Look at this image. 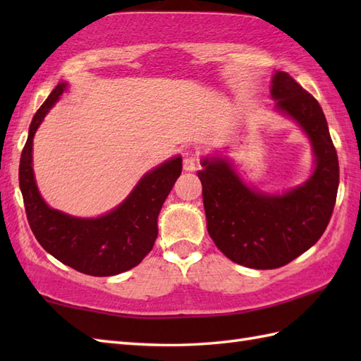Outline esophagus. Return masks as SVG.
I'll return each instance as SVG.
<instances>
[{
	"label": "esophagus",
	"mask_w": 361,
	"mask_h": 361,
	"mask_svg": "<svg viewBox=\"0 0 361 361\" xmlns=\"http://www.w3.org/2000/svg\"><path fill=\"white\" fill-rule=\"evenodd\" d=\"M183 169L186 172H194L197 169V158L195 157H186L183 159Z\"/></svg>",
	"instance_id": "obj_1"
}]
</instances>
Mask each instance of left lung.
<instances>
[{
	"mask_svg": "<svg viewBox=\"0 0 361 361\" xmlns=\"http://www.w3.org/2000/svg\"><path fill=\"white\" fill-rule=\"evenodd\" d=\"M270 94L274 109L309 137L315 164L309 178L268 194L245 183L226 157H204L198 171L211 239L233 262L257 270L286 265L319 240L340 183L338 157L317 99L283 71L273 74Z\"/></svg>",
	"mask_w": 361,
	"mask_h": 361,
	"instance_id": "left-lung-1",
	"label": "left lung"
}]
</instances>
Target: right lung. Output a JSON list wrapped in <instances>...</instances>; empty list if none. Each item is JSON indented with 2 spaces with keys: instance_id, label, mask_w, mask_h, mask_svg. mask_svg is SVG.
Wrapping results in <instances>:
<instances>
[{
  "instance_id": "right-lung-1",
  "label": "right lung",
  "mask_w": 361,
  "mask_h": 361,
  "mask_svg": "<svg viewBox=\"0 0 361 361\" xmlns=\"http://www.w3.org/2000/svg\"><path fill=\"white\" fill-rule=\"evenodd\" d=\"M68 88L60 82L30 122L20 159V189L29 226L38 243L60 262L90 276H114L136 267L149 255L158 235V216L183 169L176 155L144 173L116 208L94 219L54 209L37 188L32 145L37 128Z\"/></svg>"
}]
</instances>
